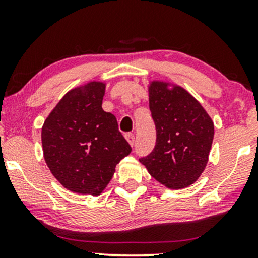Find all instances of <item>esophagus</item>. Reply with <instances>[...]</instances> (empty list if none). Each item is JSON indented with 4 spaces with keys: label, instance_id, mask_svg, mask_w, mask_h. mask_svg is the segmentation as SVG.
Instances as JSON below:
<instances>
[{
    "label": "esophagus",
    "instance_id": "obj_1",
    "mask_svg": "<svg viewBox=\"0 0 258 258\" xmlns=\"http://www.w3.org/2000/svg\"><path fill=\"white\" fill-rule=\"evenodd\" d=\"M125 138L130 143V146H133V144H135V135H133V133H126Z\"/></svg>",
    "mask_w": 258,
    "mask_h": 258
}]
</instances>
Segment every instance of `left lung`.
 Returning a JSON list of instances; mask_svg holds the SVG:
<instances>
[{
    "mask_svg": "<svg viewBox=\"0 0 258 258\" xmlns=\"http://www.w3.org/2000/svg\"><path fill=\"white\" fill-rule=\"evenodd\" d=\"M148 92L156 144L139 161L167 188H186L205 170L214 141V122L203 105L178 85L154 80Z\"/></svg>",
    "mask_w": 258,
    "mask_h": 258,
    "instance_id": "obj_1",
    "label": "left lung"
}]
</instances>
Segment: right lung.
I'll list each match as a JSON object with an SVG mask.
<instances>
[{"mask_svg":"<svg viewBox=\"0 0 258 258\" xmlns=\"http://www.w3.org/2000/svg\"><path fill=\"white\" fill-rule=\"evenodd\" d=\"M105 82L73 88L44 120L43 158L54 178L68 190L97 197L131 153L116 117L103 110Z\"/></svg>","mask_w":258,"mask_h":258,"instance_id":"add662e5","label":"right lung"}]
</instances>
